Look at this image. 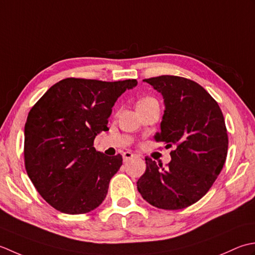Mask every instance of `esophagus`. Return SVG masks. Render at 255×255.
I'll list each match as a JSON object with an SVG mask.
<instances>
[{
    "label": "esophagus",
    "mask_w": 255,
    "mask_h": 255,
    "mask_svg": "<svg viewBox=\"0 0 255 255\" xmlns=\"http://www.w3.org/2000/svg\"><path fill=\"white\" fill-rule=\"evenodd\" d=\"M134 157H135V155L133 153H131V152H124L123 153V162L124 163L128 162V160H131Z\"/></svg>",
    "instance_id": "34e87169"
}]
</instances>
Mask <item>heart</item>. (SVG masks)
Instances as JSON below:
<instances>
[{
  "instance_id": "heart-1",
  "label": "heart",
  "mask_w": 255,
  "mask_h": 255,
  "mask_svg": "<svg viewBox=\"0 0 255 255\" xmlns=\"http://www.w3.org/2000/svg\"><path fill=\"white\" fill-rule=\"evenodd\" d=\"M155 99L152 98V97H145L143 99H141V100L138 101V103H145V102H149V101H154Z\"/></svg>"
}]
</instances>
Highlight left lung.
I'll use <instances>...</instances> for the list:
<instances>
[{
	"label": "left lung",
	"mask_w": 255,
	"mask_h": 255,
	"mask_svg": "<svg viewBox=\"0 0 255 255\" xmlns=\"http://www.w3.org/2000/svg\"><path fill=\"white\" fill-rule=\"evenodd\" d=\"M143 81L164 98L160 132L154 138L175 149L166 169L145 157L138 193L159 209H183L208 193L225 165L229 144L225 119L215 99L193 80L165 75Z\"/></svg>",
	"instance_id": "1"
}]
</instances>
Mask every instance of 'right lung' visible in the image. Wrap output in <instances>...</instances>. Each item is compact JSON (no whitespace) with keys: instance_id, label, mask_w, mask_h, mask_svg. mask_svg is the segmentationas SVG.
Listing matches in <instances>:
<instances>
[{"instance_id":"1","label":"right lung","mask_w":255,"mask_h":255,"mask_svg":"<svg viewBox=\"0 0 255 255\" xmlns=\"http://www.w3.org/2000/svg\"><path fill=\"white\" fill-rule=\"evenodd\" d=\"M135 79L66 78L30 109L24 129L25 168L39 195L64 214H87L102 204L122 156H107L93 141L108 131L112 107Z\"/></svg>"}]
</instances>
